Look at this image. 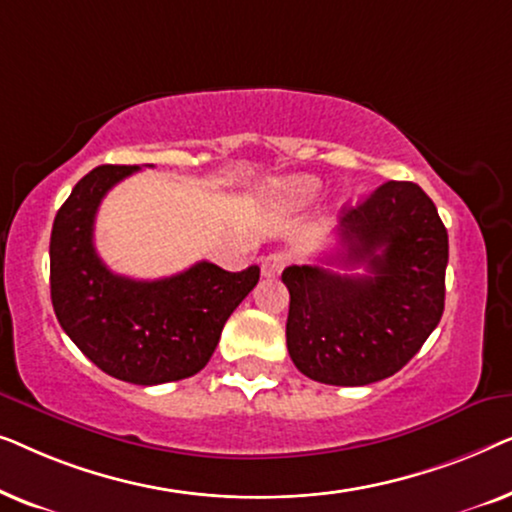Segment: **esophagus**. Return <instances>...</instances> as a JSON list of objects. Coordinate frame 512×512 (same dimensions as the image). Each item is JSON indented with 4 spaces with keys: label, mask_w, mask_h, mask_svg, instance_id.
I'll use <instances>...</instances> for the list:
<instances>
[{
    "label": "esophagus",
    "mask_w": 512,
    "mask_h": 512,
    "mask_svg": "<svg viewBox=\"0 0 512 512\" xmlns=\"http://www.w3.org/2000/svg\"><path fill=\"white\" fill-rule=\"evenodd\" d=\"M286 263H289V254H284V251H275V254H268L261 263L263 277H277L279 272L286 268Z\"/></svg>",
    "instance_id": "34e87169"
}]
</instances>
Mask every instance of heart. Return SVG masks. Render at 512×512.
I'll return each instance as SVG.
<instances>
[{
  "label": "heart",
  "mask_w": 512,
  "mask_h": 512,
  "mask_svg": "<svg viewBox=\"0 0 512 512\" xmlns=\"http://www.w3.org/2000/svg\"><path fill=\"white\" fill-rule=\"evenodd\" d=\"M317 188H319L317 181L312 179H291V181H284V184H279L277 191L286 202H293V205L298 202L300 205V202L312 200L314 195H317Z\"/></svg>",
  "instance_id": "heart-1"
}]
</instances>
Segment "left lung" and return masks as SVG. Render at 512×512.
<instances>
[{
  "instance_id": "left-lung-1",
  "label": "left lung",
  "mask_w": 512,
  "mask_h": 512,
  "mask_svg": "<svg viewBox=\"0 0 512 512\" xmlns=\"http://www.w3.org/2000/svg\"><path fill=\"white\" fill-rule=\"evenodd\" d=\"M340 251L321 265H289L286 347L310 380L363 387L398 373L438 326L445 310L447 230L412 181H387L342 212Z\"/></svg>"
}]
</instances>
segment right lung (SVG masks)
<instances>
[{"instance_id":"add662e5","label":"right lung","mask_w":512,"mask_h":512,"mask_svg":"<svg viewBox=\"0 0 512 512\" xmlns=\"http://www.w3.org/2000/svg\"><path fill=\"white\" fill-rule=\"evenodd\" d=\"M137 165H100L58 209L51 233V300L76 347L116 380L177 382L200 373L237 305L258 284V265L242 272L200 261L165 279L111 272L93 242L104 195Z\"/></svg>"}]
</instances>
